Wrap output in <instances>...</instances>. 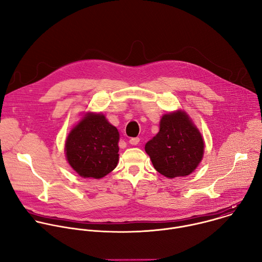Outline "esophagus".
Here are the masks:
<instances>
[{"instance_id": "1", "label": "esophagus", "mask_w": 262, "mask_h": 262, "mask_svg": "<svg viewBox=\"0 0 262 262\" xmlns=\"http://www.w3.org/2000/svg\"><path fill=\"white\" fill-rule=\"evenodd\" d=\"M129 143H130L132 145H138V144L140 143V139H139V138H132V139L129 140Z\"/></svg>"}]
</instances>
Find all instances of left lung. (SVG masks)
I'll list each match as a JSON object with an SVG mask.
<instances>
[{"instance_id":"1","label":"left lung","mask_w":262,"mask_h":262,"mask_svg":"<svg viewBox=\"0 0 262 262\" xmlns=\"http://www.w3.org/2000/svg\"><path fill=\"white\" fill-rule=\"evenodd\" d=\"M158 172L168 178L186 176L199 165L204 152L200 132L184 112L166 114L160 132L145 145Z\"/></svg>"}]
</instances>
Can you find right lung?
I'll list each match as a JSON object with an SVG mask.
<instances>
[{
	"label": "right lung",
	"mask_w": 262,
	"mask_h": 262,
	"mask_svg": "<svg viewBox=\"0 0 262 262\" xmlns=\"http://www.w3.org/2000/svg\"><path fill=\"white\" fill-rule=\"evenodd\" d=\"M119 133L101 114H87L67 137L69 165L82 177L101 178L118 163Z\"/></svg>",
	"instance_id": "obj_1"
}]
</instances>
